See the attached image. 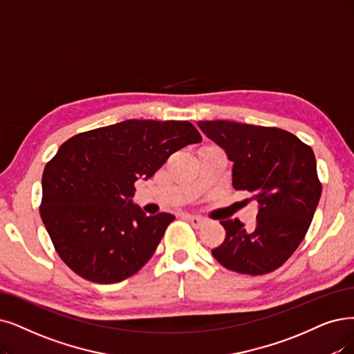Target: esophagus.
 <instances>
[{"instance_id":"1","label":"esophagus","mask_w":354,"mask_h":354,"mask_svg":"<svg viewBox=\"0 0 354 354\" xmlns=\"http://www.w3.org/2000/svg\"><path fill=\"white\" fill-rule=\"evenodd\" d=\"M183 219L187 221V222H190V223L194 226V228H201V226L203 225V219H202V218H199V216L185 215V216H183Z\"/></svg>"}]
</instances>
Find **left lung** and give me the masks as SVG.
<instances>
[{"label": "left lung", "mask_w": 354, "mask_h": 354, "mask_svg": "<svg viewBox=\"0 0 354 354\" xmlns=\"http://www.w3.org/2000/svg\"><path fill=\"white\" fill-rule=\"evenodd\" d=\"M197 124L234 162V189L250 192L259 202L254 228L238 219L221 222L225 241L212 254L236 273L276 270L302 243L319 202L322 186L313 148L279 128L230 120Z\"/></svg>", "instance_id": "1"}]
</instances>
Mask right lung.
Masks as SVG:
<instances>
[{"label": "right lung", "instance_id": "right-lung-1", "mask_svg": "<svg viewBox=\"0 0 354 354\" xmlns=\"http://www.w3.org/2000/svg\"><path fill=\"white\" fill-rule=\"evenodd\" d=\"M201 140L186 120L131 119L64 142L41 176L40 216L71 270L94 283H118L139 272L174 216H147L132 203L135 181Z\"/></svg>", "mask_w": 354, "mask_h": 354}]
</instances>
